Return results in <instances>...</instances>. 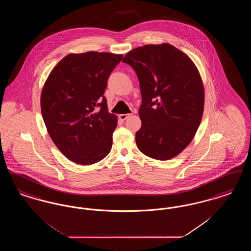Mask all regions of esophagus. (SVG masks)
<instances>
[{"label":"esophagus","instance_id":"34e87169","mask_svg":"<svg viewBox=\"0 0 251 251\" xmlns=\"http://www.w3.org/2000/svg\"><path fill=\"white\" fill-rule=\"evenodd\" d=\"M129 117H130L129 114H121V115L119 116V118H120V120H121V121H124V120H127Z\"/></svg>","mask_w":251,"mask_h":251}]
</instances>
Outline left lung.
<instances>
[{
	"label": "left lung",
	"mask_w": 251,
	"mask_h": 251,
	"mask_svg": "<svg viewBox=\"0 0 251 251\" xmlns=\"http://www.w3.org/2000/svg\"><path fill=\"white\" fill-rule=\"evenodd\" d=\"M122 62L134 70L142 96L137 148L156 160L178 155L191 142L202 118L204 89L197 67L168 43L133 49Z\"/></svg>",
	"instance_id": "obj_1"
}]
</instances>
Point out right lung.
Returning a JSON list of instances; mask_svg holds the SVG:
<instances>
[{"label": "right lung", "instance_id": "obj_1", "mask_svg": "<svg viewBox=\"0 0 251 251\" xmlns=\"http://www.w3.org/2000/svg\"><path fill=\"white\" fill-rule=\"evenodd\" d=\"M122 54L71 53L54 67L43 86L40 104L49 134L69 160L92 165L109 154L118 118L103 96Z\"/></svg>", "mask_w": 251, "mask_h": 251}]
</instances>
